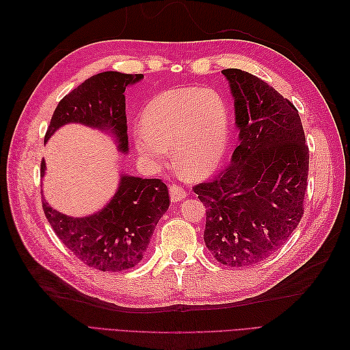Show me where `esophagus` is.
I'll return each mask as SVG.
<instances>
[{
    "label": "esophagus",
    "instance_id": "1",
    "mask_svg": "<svg viewBox=\"0 0 350 350\" xmlns=\"http://www.w3.org/2000/svg\"><path fill=\"white\" fill-rule=\"evenodd\" d=\"M169 194H171L172 201H179L187 197V191L184 189V187H179L176 184L169 185Z\"/></svg>",
    "mask_w": 350,
    "mask_h": 350
}]
</instances>
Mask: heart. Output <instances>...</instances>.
<instances>
[{
	"label": "heart",
	"mask_w": 350,
	"mask_h": 350,
	"mask_svg": "<svg viewBox=\"0 0 350 350\" xmlns=\"http://www.w3.org/2000/svg\"><path fill=\"white\" fill-rule=\"evenodd\" d=\"M137 150L150 165L174 162L189 176H203L221 162L229 143V113L224 98L206 88L165 90L147 105L134 129Z\"/></svg>",
	"instance_id": "heart-1"
}]
</instances>
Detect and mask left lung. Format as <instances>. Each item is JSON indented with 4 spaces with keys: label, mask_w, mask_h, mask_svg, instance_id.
<instances>
[{
    "label": "left lung",
    "mask_w": 350,
    "mask_h": 350,
    "mask_svg": "<svg viewBox=\"0 0 350 350\" xmlns=\"http://www.w3.org/2000/svg\"><path fill=\"white\" fill-rule=\"evenodd\" d=\"M235 99L239 146L226 169L193 189L206 206L204 242L219 262L251 267L289 239L304 216L310 150L298 109L264 80L221 71Z\"/></svg>",
    "instance_id": "1"
}]
</instances>
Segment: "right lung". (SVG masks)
Segmentation results:
<instances>
[{"instance_id": "1", "label": "right lung", "mask_w": 350, "mask_h": 350, "mask_svg": "<svg viewBox=\"0 0 350 350\" xmlns=\"http://www.w3.org/2000/svg\"><path fill=\"white\" fill-rule=\"evenodd\" d=\"M143 74L105 71L83 81L58 103L45 142L59 126L77 122L109 131L118 150L129 152L124 92ZM45 175V161L40 176ZM171 203L162 179L121 175L118 189L100 211L88 217H71L42 200L44 213L59 241L86 266L100 271H122L139 264L149 247L157 221Z\"/></svg>"}]
</instances>
